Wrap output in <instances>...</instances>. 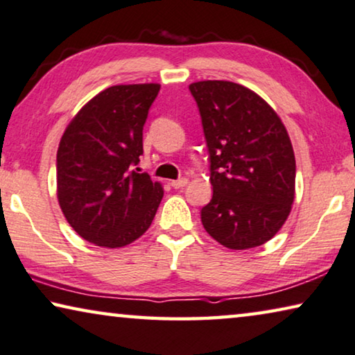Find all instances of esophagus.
I'll return each instance as SVG.
<instances>
[{
	"instance_id": "1",
	"label": "esophagus",
	"mask_w": 355,
	"mask_h": 355,
	"mask_svg": "<svg viewBox=\"0 0 355 355\" xmlns=\"http://www.w3.org/2000/svg\"><path fill=\"white\" fill-rule=\"evenodd\" d=\"M171 184L175 189H180V188H183V187H187L188 184V178H180V180H173V182H171Z\"/></svg>"
}]
</instances>
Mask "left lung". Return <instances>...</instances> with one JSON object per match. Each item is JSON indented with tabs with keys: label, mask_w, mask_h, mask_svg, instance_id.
<instances>
[{
	"label": "left lung",
	"mask_w": 355,
	"mask_h": 355,
	"mask_svg": "<svg viewBox=\"0 0 355 355\" xmlns=\"http://www.w3.org/2000/svg\"><path fill=\"white\" fill-rule=\"evenodd\" d=\"M214 196L200 210L205 231L221 245L247 250L271 241L288 218L296 164L288 132L257 92L231 81H198Z\"/></svg>",
	"instance_id": "obj_1"
}]
</instances>
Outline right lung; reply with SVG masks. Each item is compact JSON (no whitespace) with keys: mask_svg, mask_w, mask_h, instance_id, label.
I'll list each match as a JSON object with an SVG mask.
<instances>
[{"mask_svg":"<svg viewBox=\"0 0 355 355\" xmlns=\"http://www.w3.org/2000/svg\"><path fill=\"white\" fill-rule=\"evenodd\" d=\"M161 84H119L78 111L57 150V199L73 230L98 247H125L150 228L162 184L140 173L144 124Z\"/></svg>","mask_w":355,"mask_h":355,"instance_id":"right-lung-1","label":"right lung"}]
</instances>
